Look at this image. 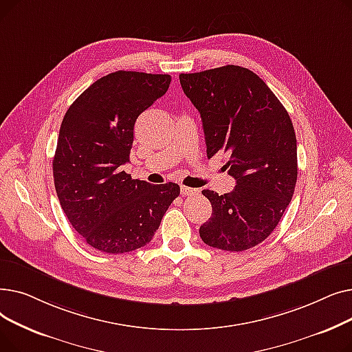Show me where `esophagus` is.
<instances>
[{
    "label": "esophagus",
    "mask_w": 352,
    "mask_h": 352,
    "mask_svg": "<svg viewBox=\"0 0 352 352\" xmlns=\"http://www.w3.org/2000/svg\"><path fill=\"white\" fill-rule=\"evenodd\" d=\"M197 194H198V190H194V188H190V187H186V186L181 187V195L182 197H192V195H197Z\"/></svg>",
    "instance_id": "obj_1"
}]
</instances>
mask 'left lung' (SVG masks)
<instances>
[{
	"mask_svg": "<svg viewBox=\"0 0 352 352\" xmlns=\"http://www.w3.org/2000/svg\"><path fill=\"white\" fill-rule=\"evenodd\" d=\"M179 82L202 120L207 155L227 154L235 178L231 192L204 190L212 214L199 227L207 245L245 251L278 226L297 184V138L284 105L248 68L224 65L179 74Z\"/></svg>",
	"mask_w": 352,
	"mask_h": 352,
	"instance_id": "left-lung-1",
	"label": "left lung"
}]
</instances>
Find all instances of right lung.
Wrapping results in <instances>:
<instances>
[{"mask_svg": "<svg viewBox=\"0 0 352 352\" xmlns=\"http://www.w3.org/2000/svg\"><path fill=\"white\" fill-rule=\"evenodd\" d=\"M170 82L168 74L111 72L91 84L64 116L52 160L55 191L72 228L101 252L146 245L179 195L175 182L154 186L121 171L138 116Z\"/></svg>", "mask_w": 352, "mask_h": 352, "instance_id": "right-lung-1", "label": "right lung"}]
</instances>
